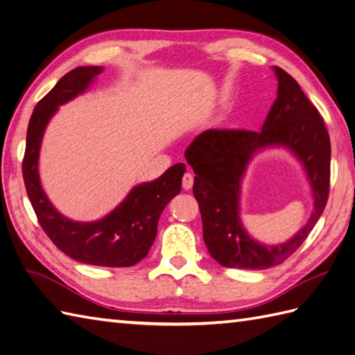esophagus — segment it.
I'll use <instances>...</instances> for the list:
<instances>
[{
  "mask_svg": "<svg viewBox=\"0 0 355 355\" xmlns=\"http://www.w3.org/2000/svg\"><path fill=\"white\" fill-rule=\"evenodd\" d=\"M193 184H194V175L191 171H187L184 175V179H182V187L184 189H191L193 188Z\"/></svg>",
  "mask_w": 355,
  "mask_h": 355,
  "instance_id": "esophagus-1",
  "label": "esophagus"
}]
</instances>
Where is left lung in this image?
<instances>
[{
	"label": "left lung",
	"mask_w": 355,
	"mask_h": 355,
	"mask_svg": "<svg viewBox=\"0 0 355 355\" xmlns=\"http://www.w3.org/2000/svg\"><path fill=\"white\" fill-rule=\"evenodd\" d=\"M277 98L261 131L207 129L185 150L196 178L193 193L198 202L207 252L221 266L266 270L295 253L324 212L330 187V137L313 103L298 83L272 67ZM270 148L288 150L306 173L314 209L308 223L282 245L270 246L249 235L240 218L242 180L256 154Z\"/></svg>",
	"instance_id": "1"
}]
</instances>
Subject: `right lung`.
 I'll return each mask as SVG.
<instances>
[{
    "label": "right lung",
    "mask_w": 355,
    "mask_h": 355,
    "mask_svg": "<svg viewBox=\"0 0 355 355\" xmlns=\"http://www.w3.org/2000/svg\"><path fill=\"white\" fill-rule=\"evenodd\" d=\"M102 72V66L76 67L37 103L27 129L22 173L42 229L64 254L81 263L125 268L148 256L164 207L180 193L185 164H175L159 178L135 185L114 209L94 221H75L58 212L43 191L39 176L40 146L49 120L60 105L87 92Z\"/></svg>",
    "instance_id": "right-lung-1"
}]
</instances>
